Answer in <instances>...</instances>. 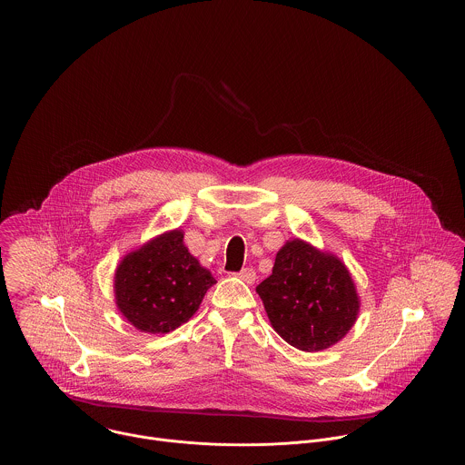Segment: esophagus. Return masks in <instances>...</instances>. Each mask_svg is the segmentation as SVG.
I'll return each instance as SVG.
<instances>
[{
	"label": "esophagus",
	"mask_w": 465,
	"mask_h": 465,
	"mask_svg": "<svg viewBox=\"0 0 465 465\" xmlns=\"http://www.w3.org/2000/svg\"><path fill=\"white\" fill-rule=\"evenodd\" d=\"M241 281H243L245 284H252L256 281V272L254 268H242L239 273H235Z\"/></svg>",
	"instance_id": "1"
}]
</instances>
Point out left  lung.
I'll list each match as a JSON object with an SVG mask.
<instances>
[{"label":"left lung","mask_w":465,"mask_h":465,"mask_svg":"<svg viewBox=\"0 0 465 465\" xmlns=\"http://www.w3.org/2000/svg\"><path fill=\"white\" fill-rule=\"evenodd\" d=\"M256 292L273 330L303 352L338 343L354 326L361 307L347 266L300 239L282 245L272 275Z\"/></svg>","instance_id":"8db88e82"}]
</instances>
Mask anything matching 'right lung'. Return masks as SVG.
I'll use <instances>...</instances> for the list:
<instances>
[{
	"label": "right lung",
	"mask_w": 465,
	"mask_h": 465,
	"mask_svg": "<svg viewBox=\"0 0 465 465\" xmlns=\"http://www.w3.org/2000/svg\"><path fill=\"white\" fill-rule=\"evenodd\" d=\"M183 237L181 230L162 233L129 252L116 268V307L139 331H174L192 319L207 289L216 284Z\"/></svg>",
	"instance_id": "right-lung-1"
}]
</instances>
